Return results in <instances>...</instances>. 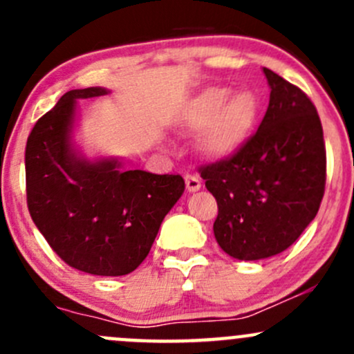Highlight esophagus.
<instances>
[{
  "instance_id": "esophagus-1",
  "label": "esophagus",
  "mask_w": 354,
  "mask_h": 354,
  "mask_svg": "<svg viewBox=\"0 0 354 354\" xmlns=\"http://www.w3.org/2000/svg\"><path fill=\"white\" fill-rule=\"evenodd\" d=\"M185 183H187V190L190 192H197L202 187V180H200L197 174H187L185 176Z\"/></svg>"
}]
</instances>
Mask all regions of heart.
<instances>
[{
  "label": "heart",
  "mask_w": 354,
  "mask_h": 354,
  "mask_svg": "<svg viewBox=\"0 0 354 354\" xmlns=\"http://www.w3.org/2000/svg\"><path fill=\"white\" fill-rule=\"evenodd\" d=\"M259 114V102L250 92L212 87L190 102L187 121L192 128H203L200 147L210 156H227L246 140Z\"/></svg>",
  "instance_id": "b5f03b06"
}]
</instances>
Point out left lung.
I'll use <instances>...</instances> for the list:
<instances>
[{
    "label": "left lung",
    "instance_id": "8db88e82",
    "mask_svg": "<svg viewBox=\"0 0 354 354\" xmlns=\"http://www.w3.org/2000/svg\"><path fill=\"white\" fill-rule=\"evenodd\" d=\"M263 73L270 99L260 127L233 154L198 167L217 202V243L238 260L289 248L317 216L326 190V144L315 106L272 70Z\"/></svg>",
    "mask_w": 354,
    "mask_h": 354
}]
</instances>
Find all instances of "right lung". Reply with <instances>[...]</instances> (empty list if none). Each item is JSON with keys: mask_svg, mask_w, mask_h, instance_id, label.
I'll use <instances>...</instances> for the list:
<instances>
[{"mask_svg": "<svg viewBox=\"0 0 354 354\" xmlns=\"http://www.w3.org/2000/svg\"><path fill=\"white\" fill-rule=\"evenodd\" d=\"M102 94L99 87L66 92L34 124L25 147L27 207L68 266L94 276H124L149 255L185 181L180 174L123 171L116 160L88 162L75 156V99Z\"/></svg>", "mask_w": 354, "mask_h": 354, "instance_id": "1", "label": "right lung"}]
</instances>
